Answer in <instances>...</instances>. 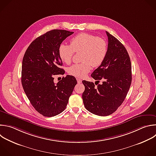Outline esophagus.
<instances>
[{"label": "esophagus", "mask_w": 156, "mask_h": 156, "mask_svg": "<svg viewBox=\"0 0 156 156\" xmlns=\"http://www.w3.org/2000/svg\"><path fill=\"white\" fill-rule=\"evenodd\" d=\"M76 80H77V82L78 83H81L82 82V80L81 79H79V78H76Z\"/></svg>", "instance_id": "obj_1"}]
</instances>
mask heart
<instances>
[{
  "label": "heart",
  "instance_id": "b5f03b06",
  "mask_svg": "<svg viewBox=\"0 0 156 156\" xmlns=\"http://www.w3.org/2000/svg\"><path fill=\"white\" fill-rule=\"evenodd\" d=\"M59 55L64 63L72 62L74 53H81V61L68 69V72L77 78L85 76L94 67H99L104 61L108 51L106 41L87 33H81L70 40V45L61 43L59 47Z\"/></svg>",
  "mask_w": 156,
  "mask_h": 156
}]
</instances>
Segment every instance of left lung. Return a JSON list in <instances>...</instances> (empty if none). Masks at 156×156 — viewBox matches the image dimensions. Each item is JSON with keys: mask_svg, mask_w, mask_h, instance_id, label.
I'll return each mask as SVG.
<instances>
[{"mask_svg": "<svg viewBox=\"0 0 156 156\" xmlns=\"http://www.w3.org/2000/svg\"><path fill=\"white\" fill-rule=\"evenodd\" d=\"M108 37L107 56L91 76L101 84L83 80L84 105L89 112L100 116L113 113L121 105L132 83V66L124 46L106 31Z\"/></svg>", "mask_w": 156, "mask_h": 156, "instance_id": "8db88e82", "label": "left lung"}]
</instances>
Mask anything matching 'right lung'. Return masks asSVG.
<instances>
[{
  "mask_svg": "<svg viewBox=\"0 0 156 156\" xmlns=\"http://www.w3.org/2000/svg\"><path fill=\"white\" fill-rule=\"evenodd\" d=\"M73 32L54 29L34 40L27 48L22 64L21 83L33 107L40 114L52 117L66 108L75 85L73 76L67 75L57 84L54 76L64 75L59 47Z\"/></svg>",
  "mask_w": 156,
  "mask_h": 156,
  "instance_id": "add662e5",
  "label": "right lung"
}]
</instances>
